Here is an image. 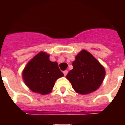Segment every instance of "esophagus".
<instances>
[{"label":"esophagus","mask_w":125,"mask_h":125,"mask_svg":"<svg viewBox=\"0 0 125 125\" xmlns=\"http://www.w3.org/2000/svg\"><path fill=\"white\" fill-rule=\"evenodd\" d=\"M68 70H65V71H63V74H64V76H66L67 74H68Z\"/></svg>","instance_id":"obj_1"}]
</instances>
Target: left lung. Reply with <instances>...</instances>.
Here are the masks:
<instances>
[{"label": "left lung", "mask_w": 125, "mask_h": 125, "mask_svg": "<svg viewBox=\"0 0 125 125\" xmlns=\"http://www.w3.org/2000/svg\"><path fill=\"white\" fill-rule=\"evenodd\" d=\"M72 65L73 69L68 72L66 78L77 93L90 94L100 86L106 74L104 68L90 53L82 50Z\"/></svg>", "instance_id": "left-lung-1"}]
</instances>
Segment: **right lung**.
I'll list each match as a JSON object with an SVG mask.
<instances>
[{"label":"right lung","mask_w":125,"mask_h":125,"mask_svg":"<svg viewBox=\"0 0 125 125\" xmlns=\"http://www.w3.org/2000/svg\"><path fill=\"white\" fill-rule=\"evenodd\" d=\"M49 55L41 52L33 57L23 71V80L31 91L42 95L49 94L57 79L63 76L56 62H51Z\"/></svg>","instance_id":"obj_1"}]
</instances>
